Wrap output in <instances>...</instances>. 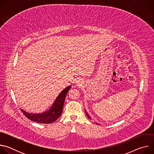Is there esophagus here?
<instances>
[{"label": "esophagus", "instance_id": "obj_1", "mask_svg": "<svg viewBox=\"0 0 154 154\" xmlns=\"http://www.w3.org/2000/svg\"><path fill=\"white\" fill-rule=\"evenodd\" d=\"M80 83H81L80 80H77L75 82V84H76L77 85H79L80 84Z\"/></svg>", "mask_w": 154, "mask_h": 154}]
</instances>
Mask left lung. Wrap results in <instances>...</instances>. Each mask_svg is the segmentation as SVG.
<instances>
[{
  "mask_svg": "<svg viewBox=\"0 0 154 154\" xmlns=\"http://www.w3.org/2000/svg\"><path fill=\"white\" fill-rule=\"evenodd\" d=\"M85 112H86V115H87V116H88V118H89V119H91V117H90V116H89V115H88V113H87V112H86V110H85ZM96 124H97V123H96Z\"/></svg>",
  "mask_w": 154,
  "mask_h": 154,
  "instance_id": "obj_1",
  "label": "left lung"
}]
</instances>
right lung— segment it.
<instances>
[{"label":"right lung","instance_id":"obj_1","mask_svg":"<svg viewBox=\"0 0 154 154\" xmlns=\"http://www.w3.org/2000/svg\"><path fill=\"white\" fill-rule=\"evenodd\" d=\"M71 86L66 87L60 93L51 108L47 112L41 113L33 114L26 112L21 108L20 110L27 118L31 121L42 124L52 123L56 121L61 116L63 112L66 96L68 91L71 89Z\"/></svg>","mask_w":154,"mask_h":154}]
</instances>
